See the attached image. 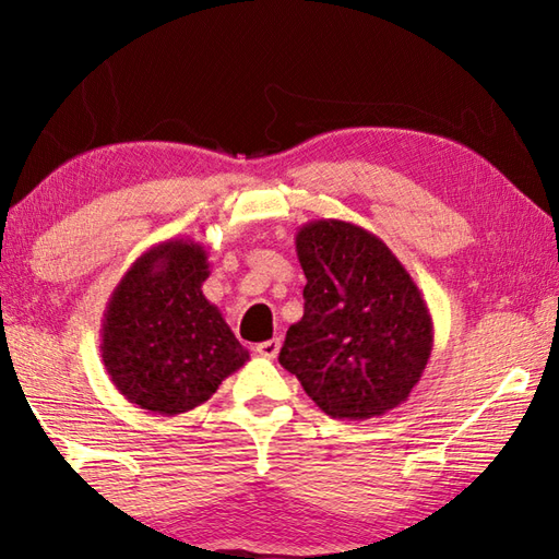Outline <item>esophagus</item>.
Here are the masks:
<instances>
[{
  "instance_id": "34e87169",
  "label": "esophagus",
  "mask_w": 559,
  "mask_h": 559,
  "mask_svg": "<svg viewBox=\"0 0 559 559\" xmlns=\"http://www.w3.org/2000/svg\"><path fill=\"white\" fill-rule=\"evenodd\" d=\"M254 350L261 355V358H276L281 350V338H269L264 343H257Z\"/></svg>"
}]
</instances>
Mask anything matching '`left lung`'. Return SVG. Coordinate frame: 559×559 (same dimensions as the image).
Returning a JSON list of instances; mask_svg holds the SVG:
<instances>
[{"label": "left lung", "instance_id": "left-lung-1", "mask_svg": "<svg viewBox=\"0 0 559 559\" xmlns=\"http://www.w3.org/2000/svg\"><path fill=\"white\" fill-rule=\"evenodd\" d=\"M305 314L278 362L331 418L367 420L401 406L432 355V317L396 254L370 230L336 218L295 235Z\"/></svg>", "mask_w": 559, "mask_h": 559}]
</instances>
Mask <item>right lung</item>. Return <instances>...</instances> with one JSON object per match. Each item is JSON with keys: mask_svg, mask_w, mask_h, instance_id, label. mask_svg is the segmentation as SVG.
Instances as JSON below:
<instances>
[{"mask_svg": "<svg viewBox=\"0 0 559 559\" xmlns=\"http://www.w3.org/2000/svg\"><path fill=\"white\" fill-rule=\"evenodd\" d=\"M209 254L173 237L141 254L117 283L103 312L100 355L120 394L158 415L206 403L249 350L206 300Z\"/></svg>", "mask_w": 559, "mask_h": 559, "instance_id": "add662e5", "label": "right lung"}]
</instances>
